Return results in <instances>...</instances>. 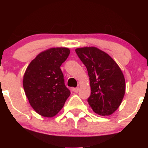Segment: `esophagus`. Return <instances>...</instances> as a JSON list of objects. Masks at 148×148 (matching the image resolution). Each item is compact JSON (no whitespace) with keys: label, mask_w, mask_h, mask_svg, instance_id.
Segmentation results:
<instances>
[{"label":"esophagus","mask_w":148,"mask_h":148,"mask_svg":"<svg viewBox=\"0 0 148 148\" xmlns=\"http://www.w3.org/2000/svg\"><path fill=\"white\" fill-rule=\"evenodd\" d=\"M79 88H73V91L74 92H78L79 91Z\"/></svg>","instance_id":"34e87169"}]
</instances>
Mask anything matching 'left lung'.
Returning <instances> with one entry per match:
<instances>
[{"instance_id": "obj_1", "label": "left lung", "mask_w": 148, "mask_h": 148, "mask_svg": "<svg viewBox=\"0 0 148 148\" xmlns=\"http://www.w3.org/2000/svg\"><path fill=\"white\" fill-rule=\"evenodd\" d=\"M75 51L89 76L90 106L99 115L113 114L121 104L125 93V79L120 67L108 54L97 47H82Z\"/></svg>"}]
</instances>
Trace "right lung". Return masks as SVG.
I'll return each instance as SVG.
<instances>
[{
    "instance_id": "1",
    "label": "right lung",
    "mask_w": 148,
    "mask_h": 148,
    "mask_svg": "<svg viewBox=\"0 0 148 148\" xmlns=\"http://www.w3.org/2000/svg\"><path fill=\"white\" fill-rule=\"evenodd\" d=\"M69 53L65 47L47 49L39 53L25 70L23 79L25 94L32 108L42 116H55L70 95L60 68Z\"/></svg>"
}]
</instances>
